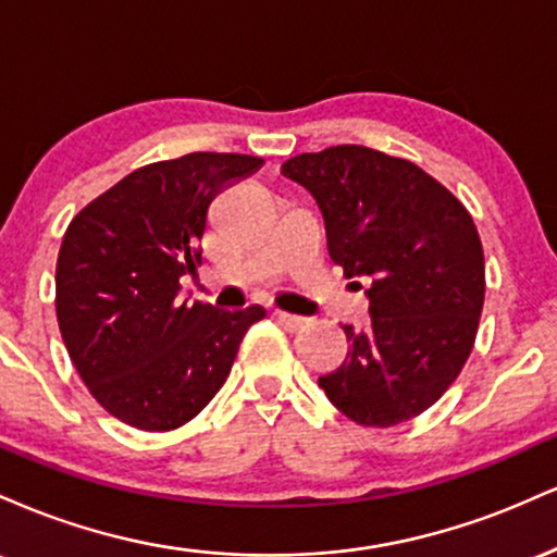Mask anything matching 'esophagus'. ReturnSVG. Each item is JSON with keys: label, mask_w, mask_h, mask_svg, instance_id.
Wrapping results in <instances>:
<instances>
[{"label": "esophagus", "mask_w": 557, "mask_h": 557, "mask_svg": "<svg viewBox=\"0 0 557 557\" xmlns=\"http://www.w3.org/2000/svg\"><path fill=\"white\" fill-rule=\"evenodd\" d=\"M274 319H277L280 324H283L285 330H300L306 324L304 317H296V314H287V311H274Z\"/></svg>", "instance_id": "obj_1"}]
</instances>
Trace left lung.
I'll use <instances>...</instances> for the list:
<instances>
[{"label": "left lung", "mask_w": 557, "mask_h": 557, "mask_svg": "<svg viewBox=\"0 0 557 557\" xmlns=\"http://www.w3.org/2000/svg\"><path fill=\"white\" fill-rule=\"evenodd\" d=\"M283 175L314 196L345 277H363L372 322L343 324L348 356L319 376L332 406L361 426L419 417L461 374L484 304L476 225L443 183L367 146L298 154ZM361 287V283H356Z\"/></svg>", "instance_id": "1"}]
</instances>
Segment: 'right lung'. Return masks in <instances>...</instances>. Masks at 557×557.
Returning a JSON list of instances; mask_svg holds the SVG:
<instances>
[{"instance_id": "add662e5", "label": "right lung", "mask_w": 557, "mask_h": 557, "mask_svg": "<svg viewBox=\"0 0 557 557\" xmlns=\"http://www.w3.org/2000/svg\"><path fill=\"white\" fill-rule=\"evenodd\" d=\"M259 157L194 151L146 164L94 198L57 257V322L81 380L114 419L146 432L190 421L225 385L261 306L181 298L201 264L209 203Z\"/></svg>"}]
</instances>
